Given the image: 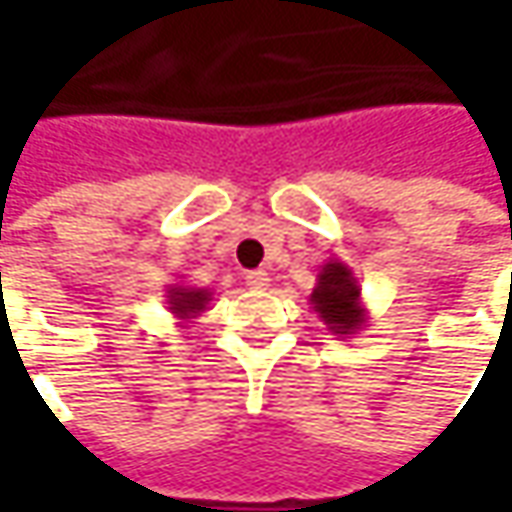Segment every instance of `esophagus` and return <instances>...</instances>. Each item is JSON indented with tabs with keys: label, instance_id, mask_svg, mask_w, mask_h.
I'll list each match as a JSON object with an SVG mask.
<instances>
[{
	"label": "esophagus",
	"instance_id": "34e87169",
	"mask_svg": "<svg viewBox=\"0 0 512 512\" xmlns=\"http://www.w3.org/2000/svg\"><path fill=\"white\" fill-rule=\"evenodd\" d=\"M245 282L250 290H267L270 287V276H267L265 270H250L245 276Z\"/></svg>",
	"mask_w": 512,
	"mask_h": 512
}]
</instances>
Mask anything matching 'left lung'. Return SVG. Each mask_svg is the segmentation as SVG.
I'll return each mask as SVG.
<instances>
[{"label":"left lung","instance_id":"8db88e82","mask_svg":"<svg viewBox=\"0 0 512 512\" xmlns=\"http://www.w3.org/2000/svg\"><path fill=\"white\" fill-rule=\"evenodd\" d=\"M307 302L319 313L327 330L339 339L356 336L367 327V307L362 302V285L342 259H330L316 276V287Z\"/></svg>","mask_w":512,"mask_h":512}]
</instances>
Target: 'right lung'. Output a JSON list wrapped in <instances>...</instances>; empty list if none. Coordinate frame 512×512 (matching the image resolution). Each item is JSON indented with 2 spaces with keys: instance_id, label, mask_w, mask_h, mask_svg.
I'll use <instances>...</instances> for the list:
<instances>
[{
  "instance_id": "right-lung-1",
  "label": "right lung",
  "mask_w": 512,
  "mask_h": 512,
  "mask_svg": "<svg viewBox=\"0 0 512 512\" xmlns=\"http://www.w3.org/2000/svg\"><path fill=\"white\" fill-rule=\"evenodd\" d=\"M213 299V293L207 287H190L176 282V285L165 287V302H168V310L173 313L176 325L185 327L190 325L196 316H202Z\"/></svg>"
}]
</instances>
